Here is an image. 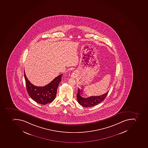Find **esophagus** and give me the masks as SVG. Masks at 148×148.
Instances as JSON below:
<instances>
[{"mask_svg": "<svg viewBox=\"0 0 148 148\" xmlns=\"http://www.w3.org/2000/svg\"><path fill=\"white\" fill-rule=\"evenodd\" d=\"M75 75H76V74H75V73H73L72 74V77H75Z\"/></svg>", "mask_w": 148, "mask_h": 148, "instance_id": "esophagus-1", "label": "esophagus"}]
</instances>
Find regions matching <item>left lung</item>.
<instances>
[{
	"mask_svg": "<svg viewBox=\"0 0 148 148\" xmlns=\"http://www.w3.org/2000/svg\"><path fill=\"white\" fill-rule=\"evenodd\" d=\"M109 90L106 93L99 96H91L89 97L84 98L81 96L82 90L78 88V92L77 94V101L79 104L84 107H90L99 104L101 102L105 99L107 95H108Z\"/></svg>",
	"mask_w": 148,
	"mask_h": 148,
	"instance_id": "8db88e82",
	"label": "left lung"
}]
</instances>
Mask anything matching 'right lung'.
<instances>
[{
	"label": "right lung",
	"mask_w": 148,
	"mask_h": 148,
	"mask_svg": "<svg viewBox=\"0 0 148 148\" xmlns=\"http://www.w3.org/2000/svg\"><path fill=\"white\" fill-rule=\"evenodd\" d=\"M61 74L56 77L47 85L45 86H36L32 84L27 78L25 71V77L26 89L29 95L33 100L39 104H47L51 103L56 97L58 85L61 81Z\"/></svg>",
	"instance_id": "add662e5"
}]
</instances>
